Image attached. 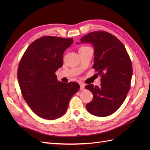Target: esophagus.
Returning <instances> with one entry per match:
<instances>
[{
    "instance_id": "esophagus-1",
    "label": "esophagus",
    "mask_w": 150,
    "mask_h": 150,
    "mask_svg": "<svg viewBox=\"0 0 150 150\" xmlns=\"http://www.w3.org/2000/svg\"><path fill=\"white\" fill-rule=\"evenodd\" d=\"M85 89V85L83 83L80 84V90L81 91H84Z\"/></svg>"
}]
</instances>
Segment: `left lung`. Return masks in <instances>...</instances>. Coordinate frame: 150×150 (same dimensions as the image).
<instances>
[{"mask_svg":"<svg viewBox=\"0 0 150 150\" xmlns=\"http://www.w3.org/2000/svg\"><path fill=\"white\" fill-rule=\"evenodd\" d=\"M80 40L81 43L92 44L94 49L93 67L101 76L99 87L93 84L85 86L93 94L86 108L94 116L111 115L123 103L130 89L133 74L130 57L120 40L107 32L94 31Z\"/></svg>","mask_w":150,"mask_h":150,"instance_id":"obj_1","label":"left lung"}]
</instances>
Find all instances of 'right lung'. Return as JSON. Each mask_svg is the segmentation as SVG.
<instances>
[{"mask_svg":"<svg viewBox=\"0 0 150 150\" xmlns=\"http://www.w3.org/2000/svg\"><path fill=\"white\" fill-rule=\"evenodd\" d=\"M73 38L44 36L32 42L18 67L17 79L24 99L36 115L53 120L64 115L71 98L78 91L76 82L58 81L56 72Z\"/></svg>","mask_w":150,"mask_h":150,"instance_id":"right-lung-1","label":"right lung"}]
</instances>
